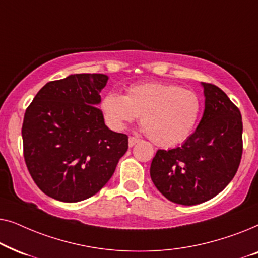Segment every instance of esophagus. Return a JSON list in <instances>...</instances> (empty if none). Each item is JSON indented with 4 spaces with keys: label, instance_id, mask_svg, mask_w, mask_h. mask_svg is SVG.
I'll list each match as a JSON object with an SVG mask.
<instances>
[{
    "label": "esophagus",
    "instance_id": "1",
    "mask_svg": "<svg viewBox=\"0 0 258 258\" xmlns=\"http://www.w3.org/2000/svg\"><path fill=\"white\" fill-rule=\"evenodd\" d=\"M140 142V139H137L135 136H130L129 137V147H134L136 143Z\"/></svg>",
    "mask_w": 258,
    "mask_h": 258
}]
</instances>
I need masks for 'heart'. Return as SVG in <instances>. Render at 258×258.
<instances>
[{"label": "heart", "mask_w": 258, "mask_h": 258, "mask_svg": "<svg viewBox=\"0 0 258 258\" xmlns=\"http://www.w3.org/2000/svg\"><path fill=\"white\" fill-rule=\"evenodd\" d=\"M100 108L109 128L119 132L141 115L143 132L156 146L174 147L192 133L202 101L177 84L149 82L129 88L125 96L115 91L105 94Z\"/></svg>", "instance_id": "heart-1"}]
</instances>
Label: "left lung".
I'll list each match as a JSON object with an SVG mask.
<instances>
[{
	"label": "left lung",
	"instance_id": "left-lung-1",
	"mask_svg": "<svg viewBox=\"0 0 258 258\" xmlns=\"http://www.w3.org/2000/svg\"><path fill=\"white\" fill-rule=\"evenodd\" d=\"M204 112L182 147L157 150L150 177L162 195L182 206L209 201L227 186L241 163L242 116L227 94L202 82Z\"/></svg>",
	"mask_w": 258,
	"mask_h": 258
}]
</instances>
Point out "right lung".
<instances>
[{"instance_id":"1","label":"right lung","mask_w":258,"mask_h":258,"mask_svg":"<svg viewBox=\"0 0 258 258\" xmlns=\"http://www.w3.org/2000/svg\"><path fill=\"white\" fill-rule=\"evenodd\" d=\"M103 74L48 82L24 114L23 155L36 185L51 199L80 202L100 191L128 150V136L105 125Z\"/></svg>"}]
</instances>
